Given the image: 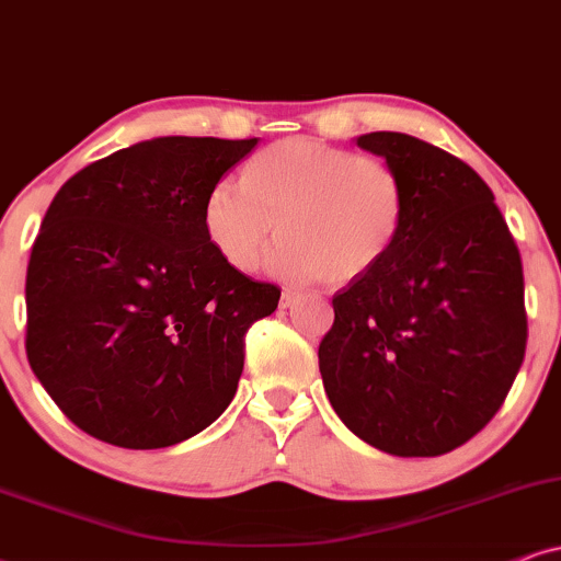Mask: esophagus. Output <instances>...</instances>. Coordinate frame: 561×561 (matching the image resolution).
Listing matches in <instances>:
<instances>
[{"label": "esophagus", "instance_id": "obj_1", "mask_svg": "<svg viewBox=\"0 0 561 561\" xmlns=\"http://www.w3.org/2000/svg\"><path fill=\"white\" fill-rule=\"evenodd\" d=\"M297 300H300V295L293 293V289H285V293H282L279 305H282V308H293V305H295Z\"/></svg>", "mask_w": 561, "mask_h": 561}]
</instances>
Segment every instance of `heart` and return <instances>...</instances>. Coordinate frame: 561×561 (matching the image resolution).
<instances>
[{
	"mask_svg": "<svg viewBox=\"0 0 561 561\" xmlns=\"http://www.w3.org/2000/svg\"><path fill=\"white\" fill-rule=\"evenodd\" d=\"M407 219L403 181L386 160L329 141L293 137L251 154L240 186L207 191L202 228L230 268L256 272L279 222L268 268L289 282L359 279L399 243Z\"/></svg>",
	"mask_w": 561,
	"mask_h": 561,
	"instance_id": "b5f03b06",
	"label": "heart"
}]
</instances>
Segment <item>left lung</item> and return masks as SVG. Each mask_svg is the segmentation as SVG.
Segmentation results:
<instances>
[{"label":"left lung","instance_id":"1","mask_svg":"<svg viewBox=\"0 0 561 561\" xmlns=\"http://www.w3.org/2000/svg\"><path fill=\"white\" fill-rule=\"evenodd\" d=\"M407 191L399 243L333 295L318 367L333 411L373 448L443 456L497 414L528 342L523 264L492 188L399 131L357 137Z\"/></svg>","mask_w":561,"mask_h":561}]
</instances>
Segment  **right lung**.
Wrapping results in <instances>:
<instances>
[{
	"instance_id": "right-lung-1",
	"label": "right lung",
	"mask_w": 561,
	"mask_h": 561,
	"mask_svg": "<svg viewBox=\"0 0 561 561\" xmlns=\"http://www.w3.org/2000/svg\"><path fill=\"white\" fill-rule=\"evenodd\" d=\"M259 139L158 137L75 173L48 207L25 279L35 378L88 435L168 448L238 391L245 333L279 287L217 256L207 191Z\"/></svg>"
}]
</instances>
